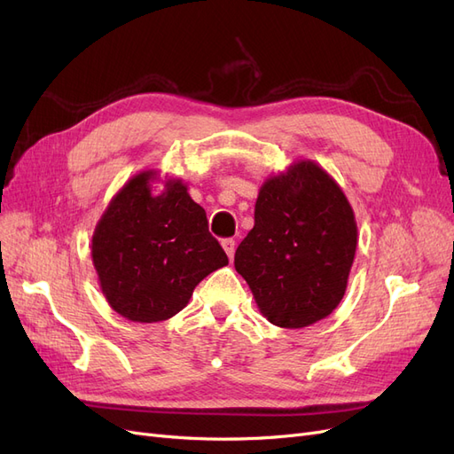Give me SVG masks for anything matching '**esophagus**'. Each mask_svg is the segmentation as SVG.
<instances>
[{
	"label": "esophagus",
	"instance_id": "1",
	"mask_svg": "<svg viewBox=\"0 0 454 454\" xmlns=\"http://www.w3.org/2000/svg\"><path fill=\"white\" fill-rule=\"evenodd\" d=\"M222 246H223L225 254L229 255V259L232 261V257H235V248H237V242L232 240V239H225V240H222Z\"/></svg>",
	"mask_w": 454,
	"mask_h": 454
}]
</instances>
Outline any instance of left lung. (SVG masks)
<instances>
[{"label":"left lung","instance_id":"1","mask_svg":"<svg viewBox=\"0 0 454 454\" xmlns=\"http://www.w3.org/2000/svg\"><path fill=\"white\" fill-rule=\"evenodd\" d=\"M254 229L235 254L265 318L287 329L332 314L347 290L358 227L342 189L312 160L261 185Z\"/></svg>","mask_w":454,"mask_h":454}]
</instances>
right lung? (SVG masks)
<instances>
[{"label": "right lung", "instance_id": "obj_1", "mask_svg": "<svg viewBox=\"0 0 454 454\" xmlns=\"http://www.w3.org/2000/svg\"><path fill=\"white\" fill-rule=\"evenodd\" d=\"M155 180L145 170L122 185L92 235V263L109 307L142 324L172 318L202 278L229 263L187 185L167 180L153 193Z\"/></svg>", "mask_w": 454, "mask_h": 454}]
</instances>
